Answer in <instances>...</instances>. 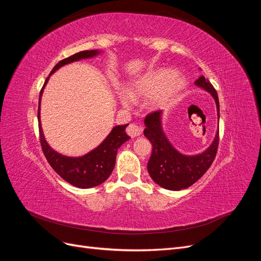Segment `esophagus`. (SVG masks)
Wrapping results in <instances>:
<instances>
[{
	"mask_svg": "<svg viewBox=\"0 0 261 261\" xmlns=\"http://www.w3.org/2000/svg\"><path fill=\"white\" fill-rule=\"evenodd\" d=\"M126 132H127V134L130 137H136L141 134V127L137 124H129L128 127L126 128Z\"/></svg>",
	"mask_w": 261,
	"mask_h": 261,
	"instance_id": "esophagus-1",
	"label": "esophagus"
}]
</instances>
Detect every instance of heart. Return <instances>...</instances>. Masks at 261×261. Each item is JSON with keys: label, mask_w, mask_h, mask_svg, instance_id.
Instances as JSON below:
<instances>
[{"label": "heart", "mask_w": 261, "mask_h": 261, "mask_svg": "<svg viewBox=\"0 0 261 261\" xmlns=\"http://www.w3.org/2000/svg\"><path fill=\"white\" fill-rule=\"evenodd\" d=\"M187 87V80L180 74L168 67L149 70L134 83L129 93L133 98H150V105L163 107L179 96ZM125 91L120 93L124 106H129L132 98Z\"/></svg>", "instance_id": "b5f03b06"}]
</instances>
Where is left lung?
<instances>
[{
	"label": "left lung",
	"instance_id": "left-lung-1",
	"mask_svg": "<svg viewBox=\"0 0 261 261\" xmlns=\"http://www.w3.org/2000/svg\"><path fill=\"white\" fill-rule=\"evenodd\" d=\"M195 85L208 91L217 105L218 117L220 106L218 93L213 86L203 76ZM162 111H154L145 118L144 135L152 144V153L148 161V172L155 183L170 191H180L196 183L215 160L219 145V128L212 144L207 150L196 155H185L173 147L162 129Z\"/></svg>",
	"mask_w": 261,
	"mask_h": 261
}]
</instances>
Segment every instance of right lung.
Masks as SVG:
<instances>
[{"instance_id": "obj_1", "label": "right lung", "mask_w": 261, "mask_h": 261, "mask_svg": "<svg viewBox=\"0 0 261 261\" xmlns=\"http://www.w3.org/2000/svg\"><path fill=\"white\" fill-rule=\"evenodd\" d=\"M100 53L98 50H88L78 52L72 57L66 58L60 61L57 65L53 67L49 77L45 80V83L40 91L39 97V108H38V122H39V135H40V143L42 151L48 160L52 169L58 174L65 179L67 183L72 184L78 188H91L103 183L108 177L111 175L114 169L115 159L117 150L125 141H127L130 137L125 133L126 125H117L107 138L90 152L82 156H66L53 150L44 138L41 121H40V102L44 87L48 83L50 76L58 70L60 67L69 64L72 62L80 61L83 59H90L96 57Z\"/></svg>"}]
</instances>
